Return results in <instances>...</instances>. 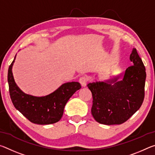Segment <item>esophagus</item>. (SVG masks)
Listing matches in <instances>:
<instances>
[{"mask_svg":"<svg viewBox=\"0 0 155 155\" xmlns=\"http://www.w3.org/2000/svg\"><path fill=\"white\" fill-rule=\"evenodd\" d=\"M79 83L81 85V86L82 87H85V86H86V85H87V77H81L80 78H79Z\"/></svg>","mask_w":155,"mask_h":155,"instance_id":"esophagus-1","label":"esophagus"}]
</instances>
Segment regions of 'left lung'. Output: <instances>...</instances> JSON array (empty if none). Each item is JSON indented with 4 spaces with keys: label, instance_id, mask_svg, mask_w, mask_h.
<instances>
[{
    "label": "left lung",
    "instance_id": "left-lung-1",
    "mask_svg": "<svg viewBox=\"0 0 155 155\" xmlns=\"http://www.w3.org/2000/svg\"><path fill=\"white\" fill-rule=\"evenodd\" d=\"M128 67L122 81L114 77L104 82L87 84L92 94L91 114L103 124H121L130 118L143 103L145 96L146 68L137 49L130 56Z\"/></svg>",
    "mask_w": 155,
    "mask_h": 155
}]
</instances>
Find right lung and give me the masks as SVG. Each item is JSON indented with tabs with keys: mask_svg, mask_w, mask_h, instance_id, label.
<instances>
[{
	"mask_svg": "<svg viewBox=\"0 0 155 155\" xmlns=\"http://www.w3.org/2000/svg\"><path fill=\"white\" fill-rule=\"evenodd\" d=\"M15 59V57L9 65L7 75L10 98L15 108L34 124H50L59 122L68 100L81 88L80 83H64L53 93L46 96L28 95L20 90L14 81L12 69Z\"/></svg>",
	"mask_w": 155,
	"mask_h": 155,
	"instance_id": "add662e5",
	"label": "right lung"
}]
</instances>
